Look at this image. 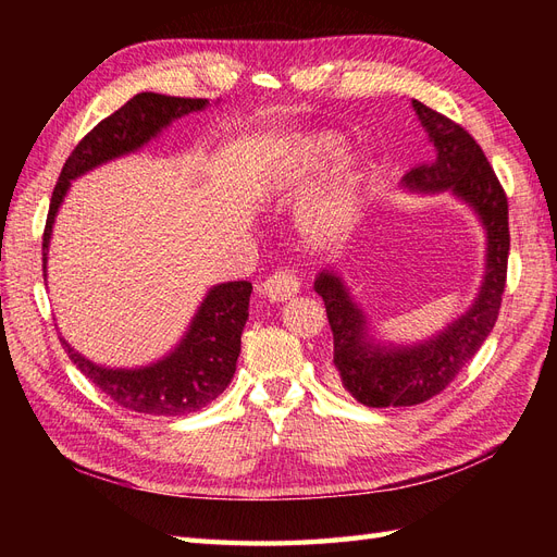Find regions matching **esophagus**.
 Here are the masks:
<instances>
[{"label": "esophagus", "instance_id": "34e87169", "mask_svg": "<svg viewBox=\"0 0 557 557\" xmlns=\"http://www.w3.org/2000/svg\"><path fill=\"white\" fill-rule=\"evenodd\" d=\"M299 276L293 272V269H278V272L269 274V278L264 281V293L269 299L274 301H283L290 299L293 295L299 293Z\"/></svg>", "mask_w": 557, "mask_h": 557}]
</instances>
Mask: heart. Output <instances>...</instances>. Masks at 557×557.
I'll list each match as a JSON object with an SVG mask.
<instances>
[{
    "label": "heart",
    "mask_w": 557,
    "mask_h": 557,
    "mask_svg": "<svg viewBox=\"0 0 557 557\" xmlns=\"http://www.w3.org/2000/svg\"><path fill=\"white\" fill-rule=\"evenodd\" d=\"M342 156V141L325 134L307 148V156L297 164V176H305ZM362 176L352 170L336 172L301 213V225L313 242H332L356 223L360 211Z\"/></svg>",
    "instance_id": "obj_1"
}]
</instances>
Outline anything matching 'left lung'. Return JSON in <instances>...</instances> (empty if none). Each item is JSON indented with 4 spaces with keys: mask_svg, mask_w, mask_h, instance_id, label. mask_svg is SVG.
I'll return each instance as SVG.
<instances>
[{
    "mask_svg": "<svg viewBox=\"0 0 557 557\" xmlns=\"http://www.w3.org/2000/svg\"><path fill=\"white\" fill-rule=\"evenodd\" d=\"M420 123L436 153L404 176L413 190H453L476 209L487 230V272L476 305L460 320L413 348L385 350L364 342V315L352 305L339 276L323 272L315 293L323 297L334 336V369L342 385L364 407H416L440 395L474 358L493 332L507 288L509 201L495 170L471 134L448 115L413 99Z\"/></svg>",
    "mask_w": 557,
    "mask_h": 557,
    "instance_id": "1",
    "label": "left lung"
}]
</instances>
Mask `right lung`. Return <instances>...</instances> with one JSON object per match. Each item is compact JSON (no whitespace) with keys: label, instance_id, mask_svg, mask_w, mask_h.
I'll use <instances>...</instances> for the list:
<instances>
[{"label":"right lung","instance_id":"add662e5","mask_svg":"<svg viewBox=\"0 0 557 557\" xmlns=\"http://www.w3.org/2000/svg\"><path fill=\"white\" fill-rule=\"evenodd\" d=\"M207 107V99L170 97L158 92L134 95L125 107L97 123L66 158L44 227V272L50 230L70 181L111 158L137 150L174 117ZM46 276V274H44ZM252 285L232 281L215 285L199 307L193 325L170 358L144 369H107L92 364L66 344L70 360L117 407L148 416H185L207 407L230 385L242 350Z\"/></svg>","mask_w":557,"mask_h":557}]
</instances>
